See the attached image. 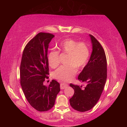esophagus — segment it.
Instances as JSON below:
<instances>
[{
  "label": "esophagus",
  "instance_id": "34e87169",
  "mask_svg": "<svg viewBox=\"0 0 127 127\" xmlns=\"http://www.w3.org/2000/svg\"><path fill=\"white\" fill-rule=\"evenodd\" d=\"M60 87H61V89L63 90L68 87V85L65 84V83H61V85H60Z\"/></svg>",
  "mask_w": 127,
  "mask_h": 127
}]
</instances>
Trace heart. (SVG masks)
<instances>
[{
	"label": "heart",
	"mask_w": 127,
	"mask_h": 127,
	"mask_svg": "<svg viewBox=\"0 0 127 127\" xmlns=\"http://www.w3.org/2000/svg\"><path fill=\"white\" fill-rule=\"evenodd\" d=\"M58 51L52 50L48 55L49 65L52 68H57L59 64V52L68 54L66 65H62L55 70V78L63 82H67L73 78L77 72V68H84L90 57V49L84 42H79L69 38L59 44Z\"/></svg>",
	"instance_id": "b5f03b06"
}]
</instances>
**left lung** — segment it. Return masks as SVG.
Here are the masks:
<instances>
[{
	"label": "left lung",
	"instance_id": "obj_1",
	"mask_svg": "<svg viewBox=\"0 0 127 127\" xmlns=\"http://www.w3.org/2000/svg\"><path fill=\"white\" fill-rule=\"evenodd\" d=\"M92 44V52L89 62L78 77L85 84L82 86L70 83L74 93L69 99L70 105L74 110L85 112L91 109L99 100L107 78V61L101 45L92 35H90Z\"/></svg>",
	"mask_w": 127,
	"mask_h": 127
}]
</instances>
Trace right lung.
I'll return each instance as SVG.
<instances>
[{"instance_id":"add662e5","label":"right lung","mask_w":127,"mask_h":127,"mask_svg":"<svg viewBox=\"0 0 127 127\" xmlns=\"http://www.w3.org/2000/svg\"><path fill=\"white\" fill-rule=\"evenodd\" d=\"M54 37L50 33L37 34L26 45L21 59V87L28 102L38 111L52 108L60 91V84L54 79L49 86L43 85L45 80L49 78L48 50Z\"/></svg>"}]
</instances>
